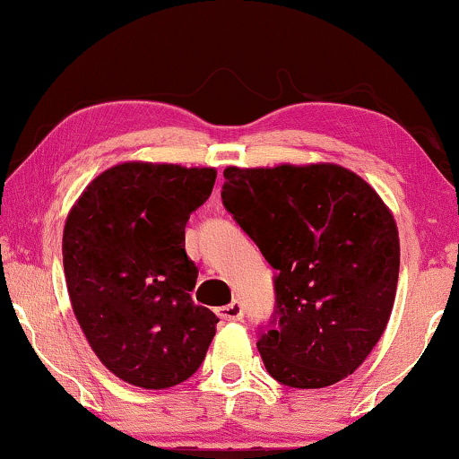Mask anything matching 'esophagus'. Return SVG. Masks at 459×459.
Masks as SVG:
<instances>
[{
	"label": "esophagus",
	"instance_id": "34e87169",
	"mask_svg": "<svg viewBox=\"0 0 459 459\" xmlns=\"http://www.w3.org/2000/svg\"><path fill=\"white\" fill-rule=\"evenodd\" d=\"M217 316L225 319V322H238V319L244 317V307H242L240 300H231L230 305L219 307Z\"/></svg>",
	"mask_w": 459,
	"mask_h": 459
}]
</instances>
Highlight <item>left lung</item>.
Instances as JSON below:
<instances>
[{
  "label": "left lung",
  "mask_w": 459,
  "mask_h": 459,
  "mask_svg": "<svg viewBox=\"0 0 459 459\" xmlns=\"http://www.w3.org/2000/svg\"><path fill=\"white\" fill-rule=\"evenodd\" d=\"M223 206L275 269L259 332L267 372L292 388L347 378L391 317L399 234L382 198L349 169L280 165L223 171Z\"/></svg>",
  "instance_id": "1"
}]
</instances>
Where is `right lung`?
<instances>
[{"mask_svg": "<svg viewBox=\"0 0 459 459\" xmlns=\"http://www.w3.org/2000/svg\"><path fill=\"white\" fill-rule=\"evenodd\" d=\"M217 171L123 162L68 212L62 263L73 311L100 361L142 388H169L204 361L219 317L194 305L186 223Z\"/></svg>", "mask_w": 459, "mask_h": 459, "instance_id": "add662e5", "label": "right lung"}]
</instances>
